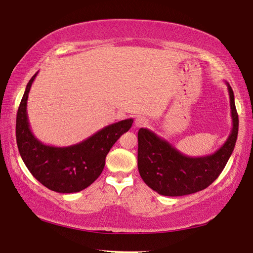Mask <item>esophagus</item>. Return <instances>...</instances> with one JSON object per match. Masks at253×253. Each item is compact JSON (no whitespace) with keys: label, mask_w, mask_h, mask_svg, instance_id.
<instances>
[{"label":"esophagus","mask_w":253,"mask_h":253,"mask_svg":"<svg viewBox=\"0 0 253 253\" xmlns=\"http://www.w3.org/2000/svg\"><path fill=\"white\" fill-rule=\"evenodd\" d=\"M147 125H149V121H147L144 117H137L135 119V126L142 127V126H146Z\"/></svg>","instance_id":"esophagus-1"}]
</instances>
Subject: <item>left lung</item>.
Returning <instances> with one entry per match:
<instances>
[{
	"label": "left lung",
	"mask_w": 253,
	"mask_h": 253,
	"mask_svg": "<svg viewBox=\"0 0 253 253\" xmlns=\"http://www.w3.org/2000/svg\"><path fill=\"white\" fill-rule=\"evenodd\" d=\"M227 84L230 99L232 128L227 141L213 154L190 157L154 132L141 127L137 133V169L144 183L164 196H184L197 193L212 184L225 169L235 149L239 119L235 96Z\"/></svg>",
	"instance_id": "8db88e82"
}]
</instances>
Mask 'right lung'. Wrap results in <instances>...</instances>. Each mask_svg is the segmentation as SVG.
<instances>
[{"instance_id":"1","label":"right lung","mask_w":253,"mask_h":253,"mask_svg":"<svg viewBox=\"0 0 253 253\" xmlns=\"http://www.w3.org/2000/svg\"><path fill=\"white\" fill-rule=\"evenodd\" d=\"M37 73L28 82L16 116V142L24 164L32 175L50 190L61 194L87 188L102 173L106 156L119 137L132 126L126 119L104 126L88 139L70 146L46 145L30 127L27 117L28 93Z\"/></svg>"}]
</instances>
